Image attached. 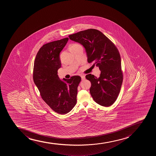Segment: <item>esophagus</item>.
<instances>
[{"label": "esophagus", "mask_w": 156, "mask_h": 156, "mask_svg": "<svg viewBox=\"0 0 156 156\" xmlns=\"http://www.w3.org/2000/svg\"><path fill=\"white\" fill-rule=\"evenodd\" d=\"M81 79L82 80H84V79H85V76L83 75H81Z\"/></svg>", "instance_id": "1"}]
</instances>
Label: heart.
Listing matches in <instances>:
<instances>
[{"label": "heart", "instance_id": "1", "mask_svg": "<svg viewBox=\"0 0 156 156\" xmlns=\"http://www.w3.org/2000/svg\"><path fill=\"white\" fill-rule=\"evenodd\" d=\"M79 44H73L72 45H71L70 47H69V49L71 50V49H73V48H75L76 47H78V46H79Z\"/></svg>", "mask_w": 156, "mask_h": 156}]
</instances>
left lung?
<instances>
[{
	"mask_svg": "<svg viewBox=\"0 0 156 156\" xmlns=\"http://www.w3.org/2000/svg\"><path fill=\"white\" fill-rule=\"evenodd\" d=\"M72 41L85 48L88 63L94 62L101 71L99 77L91 74L85 76L91 82L90 91L98 105L108 107L114 103L123 81L121 57L114 44L102 33L88 29L69 36Z\"/></svg>",
	"mask_w": 156,
	"mask_h": 156,
	"instance_id": "obj_1",
	"label": "left lung"
}]
</instances>
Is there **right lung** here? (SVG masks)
Wrapping results in <instances>:
<instances>
[{"label":"right lung","mask_w":156,"mask_h":156,"mask_svg":"<svg viewBox=\"0 0 156 156\" xmlns=\"http://www.w3.org/2000/svg\"><path fill=\"white\" fill-rule=\"evenodd\" d=\"M69 38L44 44L37 53L34 61L33 80L42 99L53 111L64 115L73 108L77 102V88L81 77L60 80L58 69L61 68L59 54Z\"/></svg>","instance_id":"add662e5"}]
</instances>
